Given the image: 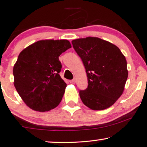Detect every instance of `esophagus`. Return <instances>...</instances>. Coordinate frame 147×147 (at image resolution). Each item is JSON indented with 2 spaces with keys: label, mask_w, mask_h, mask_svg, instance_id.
Listing matches in <instances>:
<instances>
[{
  "label": "esophagus",
  "mask_w": 147,
  "mask_h": 147,
  "mask_svg": "<svg viewBox=\"0 0 147 147\" xmlns=\"http://www.w3.org/2000/svg\"><path fill=\"white\" fill-rule=\"evenodd\" d=\"M76 82V79H73V80H69V83L70 84H75V83Z\"/></svg>",
  "instance_id": "esophagus-1"
}]
</instances>
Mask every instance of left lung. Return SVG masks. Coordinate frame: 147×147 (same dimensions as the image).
I'll use <instances>...</instances> for the list:
<instances>
[{"label":"left lung","instance_id":"1","mask_svg":"<svg viewBox=\"0 0 147 147\" xmlns=\"http://www.w3.org/2000/svg\"><path fill=\"white\" fill-rule=\"evenodd\" d=\"M84 63L88 86L80 91L85 105L103 110L115 103L124 91L128 78L127 61L117 46L96 37L71 41Z\"/></svg>","mask_w":147,"mask_h":147}]
</instances>
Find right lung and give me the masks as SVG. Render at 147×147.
<instances>
[{
  "mask_svg": "<svg viewBox=\"0 0 147 147\" xmlns=\"http://www.w3.org/2000/svg\"><path fill=\"white\" fill-rule=\"evenodd\" d=\"M71 48L67 40H40L24 49L14 65V85L21 98L32 109L45 112L62 99L66 84L59 73V56Z\"/></svg>",
  "mask_w": 147,
  "mask_h": 147,
  "instance_id": "right-lung-1",
  "label": "right lung"
}]
</instances>
